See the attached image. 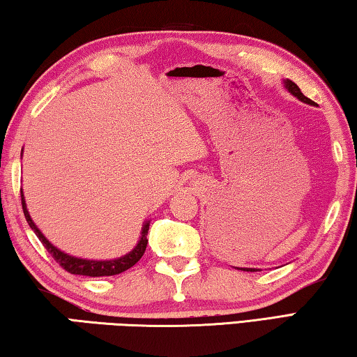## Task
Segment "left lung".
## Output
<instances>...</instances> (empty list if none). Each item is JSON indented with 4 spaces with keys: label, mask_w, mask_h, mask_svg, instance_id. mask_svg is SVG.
<instances>
[{
    "label": "left lung",
    "mask_w": 357,
    "mask_h": 357,
    "mask_svg": "<svg viewBox=\"0 0 357 357\" xmlns=\"http://www.w3.org/2000/svg\"><path fill=\"white\" fill-rule=\"evenodd\" d=\"M285 84H287L288 91H289V93H291L293 96H296V98H298V99H301L302 102H307V104H313V100H310L309 98H305V96L301 93V89H299V86H298V84H296L294 82H291V80H287V82H285ZM244 271H250V273H253V271H257V269H244Z\"/></svg>",
    "instance_id": "1"
}]
</instances>
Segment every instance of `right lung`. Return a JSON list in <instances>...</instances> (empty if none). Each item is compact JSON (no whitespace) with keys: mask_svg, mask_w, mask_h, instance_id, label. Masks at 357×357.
<instances>
[{"mask_svg":"<svg viewBox=\"0 0 357 357\" xmlns=\"http://www.w3.org/2000/svg\"><path fill=\"white\" fill-rule=\"evenodd\" d=\"M22 197V208H23V214H25V219L28 222V225L31 227L33 231L36 233V236L39 238V241L42 243V245L45 247L47 252L55 258V261L59 263L63 269L68 271L70 274H77V275H89V277H104V275H116L128 271L129 268H132L138 259L143 257L144 250H146L148 245V229H149V223L143 227L142 231V239L140 243L137 244V247L128 255L121 257L118 259H110V261H93V259H82V258H75L70 257L68 253H64L61 250H58L55 245H52L48 241L45 239L44 234L40 233V229L34 225V222L29 217V213L26 209V203L25 198H23V192L20 193Z\"/></svg>","mask_w":357,"mask_h":357,"instance_id":"add662e5","label":"right lung"}]
</instances>
